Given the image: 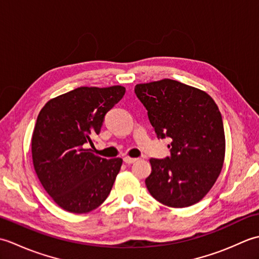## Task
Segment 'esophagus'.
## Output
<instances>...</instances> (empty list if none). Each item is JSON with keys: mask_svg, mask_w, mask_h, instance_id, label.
<instances>
[{"mask_svg": "<svg viewBox=\"0 0 259 259\" xmlns=\"http://www.w3.org/2000/svg\"><path fill=\"white\" fill-rule=\"evenodd\" d=\"M137 160H138V159H137V158H130V157H128V156L123 158V161H124L125 163H128V164L134 163V162H136Z\"/></svg>", "mask_w": 259, "mask_h": 259, "instance_id": "1", "label": "esophagus"}]
</instances>
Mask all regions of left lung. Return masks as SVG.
<instances>
[{"instance_id": "8db88e82", "label": "left lung", "mask_w": 259, "mask_h": 259, "mask_svg": "<svg viewBox=\"0 0 259 259\" xmlns=\"http://www.w3.org/2000/svg\"><path fill=\"white\" fill-rule=\"evenodd\" d=\"M160 139L171 138L170 156L150 159L146 179L159 202L184 208L200 201L216 183L225 159L222 113L212 98L197 88L163 79L135 87Z\"/></svg>"}]
</instances>
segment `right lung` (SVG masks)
Segmentation results:
<instances>
[{
	"mask_svg": "<svg viewBox=\"0 0 259 259\" xmlns=\"http://www.w3.org/2000/svg\"><path fill=\"white\" fill-rule=\"evenodd\" d=\"M121 85L80 87L51 99L37 115L32 135L36 176L58 206L89 212L107 199L122 159L93 155L87 145L100 134L104 115L124 96Z\"/></svg>",
	"mask_w": 259,
	"mask_h": 259,
	"instance_id": "right-lung-1",
	"label": "right lung"
}]
</instances>
